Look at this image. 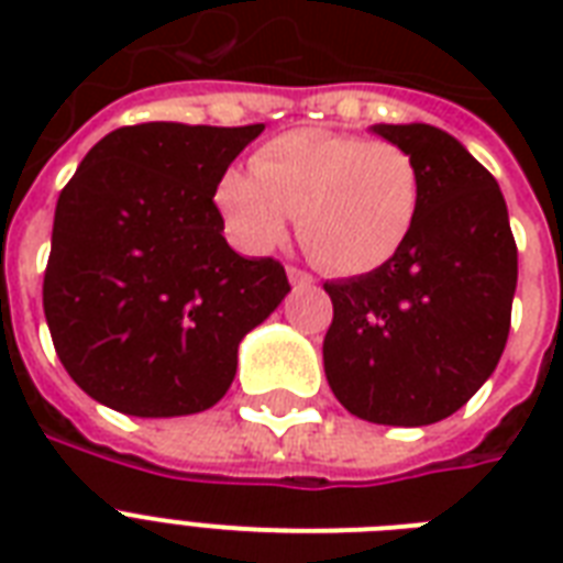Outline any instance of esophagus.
<instances>
[{
    "mask_svg": "<svg viewBox=\"0 0 563 563\" xmlns=\"http://www.w3.org/2000/svg\"><path fill=\"white\" fill-rule=\"evenodd\" d=\"M286 274H289V283L295 289H307V286L316 283V277L309 272H303V268H298V265H286Z\"/></svg>",
    "mask_w": 563,
    "mask_h": 563,
    "instance_id": "34e87169",
    "label": "esophagus"
}]
</instances>
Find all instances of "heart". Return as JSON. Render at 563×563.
Instances as JSON below:
<instances>
[{
  "mask_svg": "<svg viewBox=\"0 0 563 563\" xmlns=\"http://www.w3.org/2000/svg\"><path fill=\"white\" fill-rule=\"evenodd\" d=\"M216 203L242 245H280L289 216L312 263L333 274H368L409 242L423 203L418 161L391 140L339 131H289L260 145L251 175L228 172Z\"/></svg>",
  "mask_w": 563,
  "mask_h": 563,
  "instance_id": "b5f03b06",
  "label": "heart"
}]
</instances>
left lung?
Here are the masks:
<instances>
[{
    "mask_svg": "<svg viewBox=\"0 0 563 563\" xmlns=\"http://www.w3.org/2000/svg\"><path fill=\"white\" fill-rule=\"evenodd\" d=\"M423 175L409 242L376 272L324 283V371L344 409L385 427L459 411L506 351L517 245L497 180L432 125H374Z\"/></svg>",
    "mask_w": 563,
    "mask_h": 563,
    "instance_id": "left-lung-1",
    "label": "left lung"
}]
</instances>
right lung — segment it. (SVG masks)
Here are the masks:
<instances>
[{"instance_id":"1","label":"right lung","mask_w":563,"mask_h":563,"mask_svg":"<svg viewBox=\"0 0 563 563\" xmlns=\"http://www.w3.org/2000/svg\"><path fill=\"white\" fill-rule=\"evenodd\" d=\"M263 128H117L60 189L43 312L57 360L92 400L175 418L228 394L239 342L291 289L274 256L228 245L212 201Z\"/></svg>"}]
</instances>
